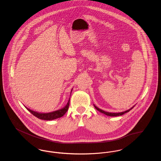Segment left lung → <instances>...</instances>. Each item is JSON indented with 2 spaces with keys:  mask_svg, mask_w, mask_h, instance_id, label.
<instances>
[{
  "mask_svg": "<svg viewBox=\"0 0 161 161\" xmlns=\"http://www.w3.org/2000/svg\"><path fill=\"white\" fill-rule=\"evenodd\" d=\"M94 106L95 108H96L97 110H98V111H100V113H103V114H106V115H107V116H121V115L124 114L125 113H126L129 112L130 110H132V109L135 107V105H134V106H133L132 108H130V109H129V110H126V111H123V112H120V113H110V112L103 111V110H102L100 109V108H99L98 107H97L94 104Z\"/></svg>",
  "mask_w": 161,
  "mask_h": 161,
  "instance_id": "left-lung-1",
  "label": "left lung"
}]
</instances>
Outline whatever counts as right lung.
Returning a JSON list of instances; mask_svg holds the SVG:
<instances>
[{
  "instance_id": "add662e5",
  "label": "right lung",
  "mask_w": 161,
  "mask_h": 161,
  "mask_svg": "<svg viewBox=\"0 0 161 161\" xmlns=\"http://www.w3.org/2000/svg\"><path fill=\"white\" fill-rule=\"evenodd\" d=\"M72 91H71V92H72ZM69 103H70V99L69 100L67 105L64 108H62L60 110H58L52 111L50 113H45L33 111L32 110L27 108V107H25V108H27V110H28V111H30V113H31L34 116H35L38 119H43V120H47V121H51V120H53V119H55L57 118H59L62 117V116H64L69 109Z\"/></svg>"
}]
</instances>
